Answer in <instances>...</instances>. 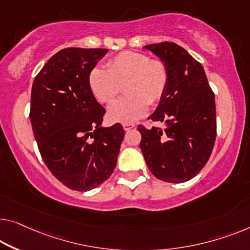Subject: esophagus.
I'll list each match as a JSON object with an SVG mask.
<instances>
[{
  "instance_id": "esophagus-1",
  "label": "esophagus",
  "mask_w": 250,
  "mask_h": 250,
  "mask_svg": "<svg viewBox=\"0 0 250 250\" xmlns=\"http://www.w3.org/2000/svg\"><path fill=\"white\" fill-rule=\"evenodd\" d=\"M122 125H124V129L125 130V131H129V130L135 128V125L133 124H124Z\"/></svg>"
}]
</instances>
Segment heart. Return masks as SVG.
<instances>
[{"label": "heart", "mask_w": 250, "mask_h": 250, "mask_svg": "<svg viewBox=\"0 0 250 250\" xmlns=\"http://www.w3.org/2000/svg\"><path fill=\"white\" fill-rule=\"evenodd\" d=\"M109 68L95 66L88 75V84L96 99L112 102L125 85L126 95L107 109L111 121L130 124L144 117L149 104L163 99L168 84V70L159 59L137 51H124L107 62Z\"/></svg>", "instance_id": "heart-1"}]
</instances>
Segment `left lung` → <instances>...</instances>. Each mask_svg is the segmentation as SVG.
<instances>
[{"label": "left lung", "instance_id": "obj_1", "mask_svg": "<svg viewBox=\"0 0 250 250\" xmlns=\"http://www.w3.org/2000/svg\"><path fill=\"white\" fill-rule=\"evenodd\" d=\"M166 65L168 84L157 109L148 119L166 128L138 126L140 149L148 168L158 180L184 183L203 168L217 136L214 94L202 65L178 44H147Z\"/></svg>", "mask_w": 250, "mask_h": 250}]
</instances>
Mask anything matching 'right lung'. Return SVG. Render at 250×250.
Segmentation results:
<instances>
[{"instance_id": "add662e5", "label": "right lung", "mask_w": 250, "mask_h": 250, "mask_svg": "<svg viewBox=\"0 0 250 250\" xmlns=\"http://www.w3.org/2000/svg\"><path fill=\"white\" fill-rule=\"evenodd\" d=\"M107 51L65 48L32 84L30 121L40 154L54 176L75 191H91L111 176L125 137L120 124L102 126L105 109L88 84Z\"/></svg>"}]
</instances>
